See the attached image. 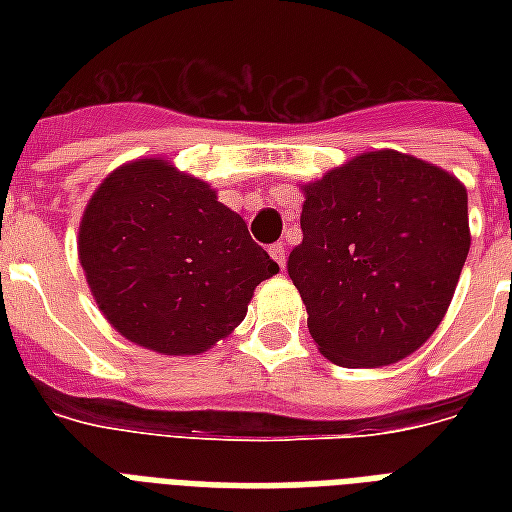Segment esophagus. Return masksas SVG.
I'll return each mask as SVG.
<instances>
[{"instance_id":"1","label":"esophagus","mask_w":512,"mask_h":512,"mask_svg":"<svg viewBox=\"0 0 512 512\" xmlns=\"http://www.w3.org/2000/svg\"><path fill=\"white\" fill-rule=\"evenodd\" d=\"M268 252H271V257L273 260H276V263H279V268H284V263H287V247H284V244H271V249H268Z\"/></svg>"}]
</instances>
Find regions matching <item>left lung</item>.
<instances>
[{
    "mask_svg": "<svg viewBox=\"0 0 512 512\" xmlns=\"http://www.w3.org/2000/svg\"><path fill=\"white\" fill-rule=\"evenodd\" d=\"M303 193V241L287 271L313 342L350 369L414 353L444 319L468 257L465 185L414 156L369 151Z\"/></svg>",
    "mask_w": 512,
    "mask_h": 512,
    "instance_id": "8db88e82",
    "label": "left lung"
}]
</instances>
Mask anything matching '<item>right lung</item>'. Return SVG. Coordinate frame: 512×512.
Instances as JSON below:
<instances>
[{"label":"right lung","instance_id":"add662e5","mask_svg":"<svg viewBox=\"0 0 512 512\" xmlns=\"http://www.w3.org/2000/svg\"><path fill=\"white\" fill-rule=\"evenodd\" d=\"M79 263L108 324L164 356H196L231 335L257 284L279 273L212 185L164 159H135L98 185Z\"/></svg>","mask_w":512,"mask_h":512}]
</instances>
